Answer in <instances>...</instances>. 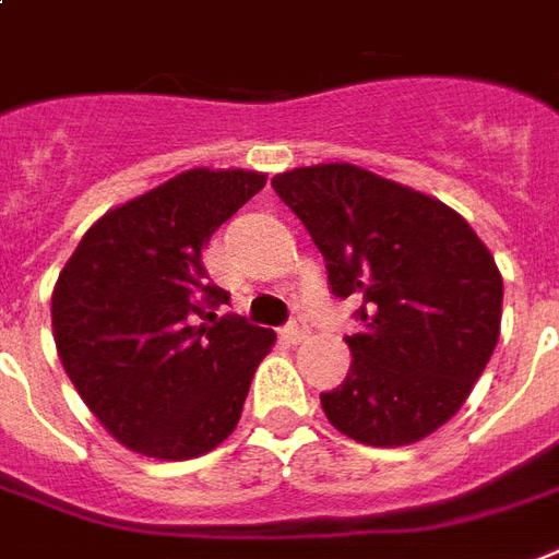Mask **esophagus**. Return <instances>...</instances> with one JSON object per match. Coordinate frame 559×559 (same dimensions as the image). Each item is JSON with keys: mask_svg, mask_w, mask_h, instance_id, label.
<instances>
[{"mask_svg": "<svg viewBox=\"0 0 559 559\" xmlns=\"http://www.w3.org/2000/svg\"><path fill=\"white\" fill-rule=\"evenodd\" d=\"M281 334H284V340H289V343H301V340L308 336V319L293 317L287 325L281 328Z\"/></svg>", "mask_w": 559, "mask_h": 559, "instance_id": "34e87169", "label": "esophagus"}]
</instances>
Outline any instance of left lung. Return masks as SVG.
<instances>
[{"mask_svg":"<svg viewBox=\"0 0 559 559\" xmlns=\"http://www.w3.org/2000/svg\"><path fill=\"white\" fill-rule=\"evenodd\" d=\"M272 187L322 251L336 298H355L346 381L319 395L336 431L411 445L463 407L501 331V272L449 204L352 164L289 169Z\"/></svg>","mask_w":559,"mask_h":559,"instance_id":"8db88e82","label":"left lung"}]
</instances>
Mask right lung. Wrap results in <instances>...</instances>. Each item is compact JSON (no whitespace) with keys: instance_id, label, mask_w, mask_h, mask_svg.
<instances>
[{"instance_id":"right-lung-1","label":"right lung","mask_w":559,"mask_h":559,"mask_svg":"<svg viewBox=\"0 0 559 559\" xmlns=\"http://www.w3.org/2000/svg\"><path fill=\"white\" fill-rule=\"evenodd\" d=\"M266 185L263 173L187 169L84 234L52 293L55 346L96 419L131 451L190 460L237 428L270 328L216 317L228 293L202 249Z\"/></svg>"}]
</instances>
